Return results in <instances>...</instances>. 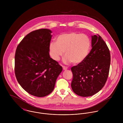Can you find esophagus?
Returning <instances> with one entry per match:
<instances>
[{
  "label": "esophagus",
  "mask_w": 123,
  "mask_h": 123,
  "mask_svg": "<svg viewBox=\"0 0 123 123\" xmlns=\"http://www.w3.org/2000/svg\"><path fill=\"white\" fill-rule=\"evenodd\" d=\"M62 67H63V70H66L68 69V67H67L63 66Z\"/></svg>",
  "instance_id": "obj_1"
}]
</instances>
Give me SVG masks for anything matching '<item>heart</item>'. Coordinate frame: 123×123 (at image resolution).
Listing matches in <instances>:
<instances>
[{
  "mask_svg": "<svg viewBox=\"0 0 123 123\" xmlns=\"http://www.w3.org/2000/svg\"><path fill=\"white\" fill-rule=\"evenodd\" d=\"M90 46L91 41L88 35L73 32L58 35L56 42L50 43L49 50L54 60L59 61L65 51V62L78 64L86 59Z\"/></svg>",
  "mask_w": 123,
  "mask_h": 123,
  "instance_id": "obj_1",
  "label": "heart"
}]
</instances>
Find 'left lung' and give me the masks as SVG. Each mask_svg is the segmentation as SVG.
<instances>
[{
    "mask_svg": "<svg viewBox=\"0 0 123 123\" xmlns=\"http://www.w3.org/2000/svg\"><path fill=\"white\" fill-rule=\"evenodd\" d=\"M91 46L86 59L71 68L72 89L83 97L94 95L104 86L110 65L109 49L100 35L91 36Z\"/></svg>",
    "mask_w": 123,
    "mask_h": 123,
    "instance_id": "left-lung-1",
    "label": "left lung"
}]
</instances>
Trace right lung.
Listing matches in <instances>:
<instances>
[{"label":"right lung","mask_w":123,"mask_h":123,"mask_svg":"<svg viewBox=\"0 0 123 123\" xmlns=\"http://www.w3.org/2000/svg\"><path fill=\"white\" fill-rule=\"evenodd\" d=\"M52 31L41 29L26 35L17 47L15 71L18 82L29 94L37 97L50 94L62 70L50 57Z\"/></svg>","instance_id":"obj_1"}]
</instances>
